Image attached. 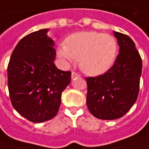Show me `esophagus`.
<instances>
[{"instance_id": "1", "label": "esophagus", "mask_w": 149, "mask_h": 149, "mask_svg": "<svg viewBox=\"0 0 149 149\" xmlns=\"http://www.w3.org/2000/svg\"><path fill=\"white\" fill-rule=\"evenodd\" d=\"M80 75L78 74V73H76V72H72V79H74V78H78L79 77Z\"/></svg>"}]
</instances>
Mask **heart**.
Segmentation results:
<instances>
[{"label": "heart", "mask_w": 149, "mask_h": 149, "mask_svg": "<svg viewBox=\"0 0 149 149\" xmlns=\"http://www.w3.org/2000/svg\"><path fill=\"white\" fill-rule=\"evenodd\" d=\"M118 51L115 38L95 31L77 32L70 35L58 49L64 60H79L80 70L89 75H100L114 63Z\"/></svg>", "instance_id": "heart-1"}]
</instances>
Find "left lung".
<instances>
[{"label": "left lung", "instance_id": "obj_1", "mask_svg": "<svg viewBox=\"0 0 149 149\" xmlns=\"http://www.w3.org/2000/svg\"><path fill=\"white\" fill-rule=\"evenodd\" d=\"M119 54L104 74L86 78V103L95 117L113 120L123 117L134 105L139 91L142 59L131 38L113 31Z\"/></svg>", "mask_w": 149, "mask_h": 149}]
</instances>
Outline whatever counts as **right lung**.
<instances>
[{
    "instance_id": "right-lung-1",
    "label": "right lung",
    "mask_w": 149,
    "mask_h": 149,
    "mask_svg": "<svg viewBox=\"0 0 149 149\" xmlns=\"http://www.w3.org/2000/svg\"><path fill=\"white\" fill-rule=\"evenodd\" d=\"M48 31L42 29L22 38L7 67L12 106L33 123H42L57 114L61 94L71 79V72L62 71L54 64L56 51Z\"/></svg>"
}]
</instances>
